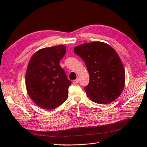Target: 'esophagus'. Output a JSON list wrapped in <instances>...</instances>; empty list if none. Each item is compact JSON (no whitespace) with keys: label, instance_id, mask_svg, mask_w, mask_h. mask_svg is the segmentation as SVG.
<instances>
[{"label":"esophagus","instance_id":"1","mask_svg":"<svg viewBox=\"0 0 147 147\" xmlns=\"http://www.w3.org/2000/svg\"><path fill=\"white\" fill-rule=\"evenodd\" d=\"M78 82H79V80L78 78L76 79V80H74V84H77V83H78Z\"/></svg>","mask_w":147,"mask_h":147}]
</instances>
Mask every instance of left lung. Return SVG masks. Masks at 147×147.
<instances>
[{"label":"left lung","instance_id":"left-lung-1","mask_svg":"<svg viewBox=\"0 0 147 147\" xmlns=\"http://www.w3.org/2000/svg\"><path fill=\"white\" fill-rule=\"evenodd\" d=\"M74 51L83 59L90 74V83L84 88L90 99L102 104L116 100L123 91L126 78L116 51L102 42L83 43Z\"/></svg>","mask_w":147,"mask_h":147}]
</instances>
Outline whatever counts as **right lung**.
I'll list each match as a JSON object with an SVG mask.
<instances>
[{
  "instance_id": "obj_1",
  "label": "right lung",
  "mask_w": 147,
  "mask_h": 147,
  "mask_svg": "<svg viewBox=\"0 0 147 147\" xmlns=\"http://www.w3.org/2000/svg\"><path fill=\"white\" fill-rule=\"evenodd\" d=\"M65 53V46L58 45L40 49L30 57L26 87L30 99L42 109H55L67 99L71 82L59 65Z\"/></svg>"
}]
</instances>
